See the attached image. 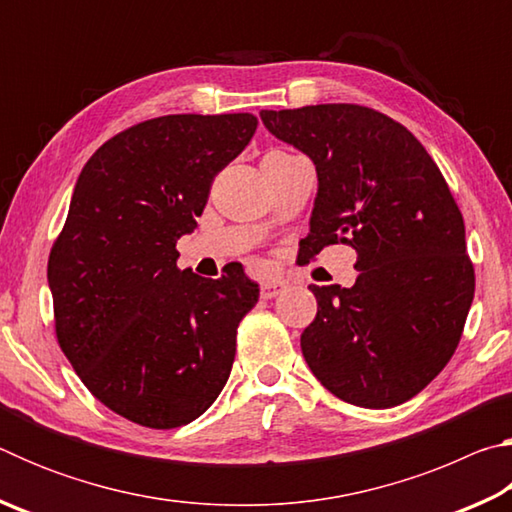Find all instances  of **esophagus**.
I'll use <instances>...</instances> for the list:
<instances>
[{
    "label": "esophagus",
    "mask_w": 512,
    "mask_h": 512,
    "mask_svg": "<svg viewBox=\"0 0 512 512\" xmlns=\"http://www.w3.org/2000/svg\"><path fill=\"white\" fill-rule=\"evenodd\" d=\"M284 291H287V282L284 280H268V282H262V287H259V293H262L264 300L277 298Z\"/></svg>",
    "instance_id": "obj_1"
}]
</instances>
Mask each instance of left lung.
I'll list each match as a JSON object with an SVG mask.
<instances>
[{
    "instance_id": "obj_1",
    "label": "left lung",
    "mask_w": 512,
    "mask_h": 512,
    "mask_svg": "<svg viewBox=\"0 0 512 512\" xmlns=\"http://www.w3.org/2000/svg\"><path fill=\"white\" fill-rule=\"evenodd\" d=\"M259 117L316 167L302 262L339 241L357 250L350 289L309 287L318 311L300 336L307 366L363 409L411 400L452 359L474 298L463 214L443 173L402 124L372 108L320 103Z\"/></svg>"
}]
</instances>
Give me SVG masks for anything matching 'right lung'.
Wrapping results in <instances>:
<instances>
[{
	"instance_id": "add662e5",
	"label": "right lung",
	"mask_w": 512,
	"mask_h": 512,
	"mask_svg": "<svg viewBox=\"0 0 512 512\" xmlns=\"http://www.w3.org/2000/svg\"><path fill=\"white\" fill-rule=\"evenodd\" d=\"M255 128L248 112L142 121L76 180L47 266L56 336L88 391L142 427L189 424L230 377L259 287L241 266L219 280L180 271L176 241Z\"/></svg>"
}]
</instances>
